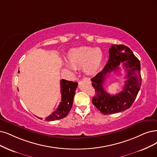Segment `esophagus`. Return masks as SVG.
I'll use <instances>...</instances> for the list:
<instances>
[{
  "label": "esophagus",
  "instance_id": "34e87169",
  "mask_svg": "<svg viewBox=\"0 0 157 157\" xmlns=\"http://www.w3.org/2000/svg\"><path fill=\"white\" fill-rule=\"evenodd\" d=\"M83 80H85V81H87V82H90V79H89V78H83Z\"/></svg>",
  "mask_w": 157,
  "mask_h": 157
}]
</instances>
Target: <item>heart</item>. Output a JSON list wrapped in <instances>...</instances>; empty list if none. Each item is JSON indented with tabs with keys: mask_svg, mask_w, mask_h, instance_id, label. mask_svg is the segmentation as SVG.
<instances>
[{
	"mask_svg": "<svg viewBox=\"0 0 157 157\" xmlns=\"http://www.w3.org/2000/svg\"><path fill=\"white\" fill-rule=\"evenodd\" d=\"M103 57V52L99 48L80 46L68 52L67 59L69 64H66L65 67L71 71L83 67L86 74H93L99 69Z\"/></svg>",
	"mask_w": 157,
	"mask_h": 157,
	"instance_id": "heart-1",
	"label": "heart"
}]
</instances>
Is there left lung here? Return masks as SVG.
Listing matches in <instances>:
<instances>
[{
	"label": "left lung",
	"instance_id": "obj_1",
	"mask_svg": "<svg viewBox=\"0 0 157 157\" xmlns=\"http://www.w3.org/2000/svg\"><path fill=\"white\" fill-rule=\"evenodd\" d=\"M109 51V59L106 65L91 79L96 91L92 104L103 114L117 113L130 108L142 85L140 63L131 50L124 44H114ZM121 62L126 69L127 80L123 91L113 96L104 90L103 83L108 73L118 70Z\"/></svg>",
	"mask_w": 157,
	"mask_h": 157
}]
</instances>
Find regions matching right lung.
Listing matches in <instances>:
<instances>
[{"label":"right lung","instance_id":"right-lung-1","mask_svg":"<svg viewBox=\"0 0 157 157\" xmlns=\"http://www.w3.org/2000/svg\"><path fill=\"white\" fill-rule=\"evenodd\" d=\"M18 72H19V71H18ZM78 85L77 82H71V81H67L63 79L61 80V101L56 111L49 115L48 117H46L45 120L54 121L67 117L72 107L74 96ZM39 118L42 120L41 118Z\"/></svg>","mask_w":157,"mask_h":157}]
</instances>
